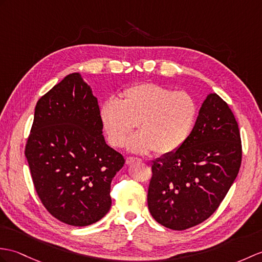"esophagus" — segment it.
I'll use <instances>...</instances> for the list:
<instances>
[{"mask_svg": "<svg viewBox=\"0 0 262 262\" xmlns=\"http://www.w3.org/2000/svg\"><path fill=\"white\" fill-rule=\"evenodd\" d=\"M138 161H141V160L137 159V157H127V159H126V164H127V165H130V164L135 163V162H138Z\"/></svg>", "mask_w": 262, "mask_h": 262, "instance_id": "esophagus-1", "label": "esophagus"}]
</instances>
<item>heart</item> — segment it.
I'll use <instances>...</instances> for the list:
<instances>
[{"mask_svg": "<svg viewBox=\"0 0 262 262\" xmlns=\"http://www.w3.org/2000/svg\"><path fill=\"white\" fill-rule=\"evenodd\" d=\"M198 116L195 99L184 90L173 91L153 82L127 88L120 100L107 99L99 109L100 124L108 143L123 147L135 128L139 132L127 147L133 153L167 155L181 148Z\"/></svg>", "mask_w": 262, "mask_h": 262, "instance_id": "heart-1", "label": "heart"}]
</instances>
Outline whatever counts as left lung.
<instances>
[{"mask_svg": "<svg viewBox=\"0 0 262 262\" xmlns=\"http://www.w3.org/2000/svg\"><path fill=\"white\" fill-rule=\"evenodd\" d=\"M238 123L228 103L210 94L181 148L151 164L147 204L151 216L172 230H185L214 213L239 173Z\"/></svg>", "mask_w": 262, "mask_h": 262, "instance_id": "left-lung-1", "label": "left lung"}]
</instances>
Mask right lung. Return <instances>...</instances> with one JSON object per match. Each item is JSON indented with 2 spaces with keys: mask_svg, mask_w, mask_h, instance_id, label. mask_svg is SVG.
Segmentation results:
<instances>
[{
  "mask_svg": "<svg viewBox=\"0 0 262 262\" xmlns=\"http://www.w3.org/2000/svg\"><path fill=\"white\" fill-rule=\"evenodd\" d=\"M26 157L42 204L59 221L86 227L111 210V184L125 160L106 144L98 101L79 72L36 102Z\"/></svg>",
  "mask_w": 262,
  "mask_h": 262,
  "instance_id": "1",
  "label": "right lung"
}]
</instances>
